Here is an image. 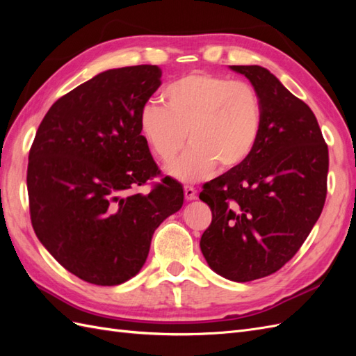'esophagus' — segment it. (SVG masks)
Returning <instances> with one entry per match:
<instances>
[{
    "label": "esophagus",
    "mask_w": 356,
    "mask_h": 356,
    "mask_svg": "<svg viewBox=\"0 0 356 356\" xmlns=\"http://www.w3.org/2000/svg\"><path fill=\"white\" fill-rule=\"evenodd\" d=\"M184 191H185V199L186 200H194L195 197H197V191H195L193 186H185Z\"/></svg>",
    "instance_id": "34e87169"
}]
</instances>
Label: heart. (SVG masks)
Instances as JSON below:
<instances>
[{
	"mask_svg": "<svg viewBox=\"0 0 356 356\" xmlns=\"http://www.w3.org/2000/svg\"><path fill=\"white\" fill-rule=\"evenodd\" d=\"M163 107L145 104L140 133L151 153L171 162L186 142L184 156L168 166L180 182H199L220 166L234 171L245 165L259 143L263 111L259 93L243 81L207 72L188 73L162 92Z\"/></svg>",
	"mask_w": 356,
	"mask_h": 356,
	"instance_id": "obj_1",
	"label": "heart"
}]
</instances>
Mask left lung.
Listing matches in <instances>:
<instances>
[{"instance_id": "left-lung-1", "label": "left lung", "mask_w": 356, "mask_h": 356, "mask_svg": "<svg viewBox=\"0 0 356 356\" xmlns=\"http://www.w3.org/2000/svg\"><path fill=\"white\" fill-rule=\"evenodd\" d=\"M229 69L259 93L263 127L245 165L203 185L213 222L200 249L218 275L245 283L274 274L305 243L326 202L329 151L312 110L268 69Z\"/></svg>"}]
</instances>
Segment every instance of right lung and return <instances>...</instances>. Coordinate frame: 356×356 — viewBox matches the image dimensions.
<instances>
[{"instance_id":"add662e5","label":"right lung","mask_w":356,"mask_h":356,"mask_svg":"<svg viewBox=\"0 0 356 356\" xmlns=\"http://www.w3.org/2000/svg\"><path fill=\"white\" fill-rule=\"evenodd\" d=\"M157 65L96 74L51 105L29 153L27 191L36 237L73 275L116 286L145 263L153 234L184 205L182 185L162 179L139 115L161 87Z\"/></svg>"}]
</instances>
